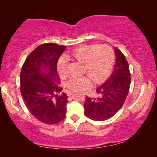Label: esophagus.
Returning <instances> with one entry per match:
<instances>
[{
  "label": "esophagus",
  "mask_w": 157,
  "mask_h": 157,
  "mask_svg": "<svg viewBox=\"0 0 157 157\" xmlns=\"http://www.w3.org/2000/svg\"><path fill=\"white\" fill-rule=\"evenodd\" d=\"M72 94H73L72 92H69V93H67V95H68V96H71V95H72Z\"/></svg>",
  "instance_id": "1"
}]
</instances>
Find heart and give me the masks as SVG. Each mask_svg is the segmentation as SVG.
I'll list each match as a JSON object with an SVG mask.
<instances>
[{
    "label": "heart",
    "mask_w": 157,
    "mask_h": 157,
    "mask_svg": "<svg viewBox=\"0 0 157 157\" xmlns=\"http://www.w3.org/2000/svg\"><path fill=\"white\" fill-rule=\"evenodd\" d=\"M67 56L83 63V72L89 76L71 77L65 84L71 92L89 89L91 80L96 84L103 82L110 72L114 59L113 50L107 44L83 45ZM57 71L62 79L68 76L65 57H61L58 61Z\"/></svg>",
    "instance_id": "obj_1"
}]
</instances>
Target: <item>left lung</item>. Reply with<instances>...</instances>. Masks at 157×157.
Instances as JSON below:
<instances>
[{
    "mask_svg": "<svg viewBox=\"0 0 157 157\" xmlns=\"http://www.w3.org/2000/svg\"><path fill=\"white\" fill-rule=\"evenodd\" d=\"M116 64L112 74L96 89L98 97L85 98L84 114L96 121L108 120L124 105L131 84L129 66L124 54L114 48Z\"/></svg>",
    "mask_w": 157,
    "mask_h": 157,
    "instance_id": "left-lung-1",
    "label": "left lung"
}]
</instances>
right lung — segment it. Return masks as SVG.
Listing matches in <instances>:
<instances>
[{"label":"right lung","instance_id":"1","mask_svg":"<svg viewBox=\"0 0 157 157\" xmlns=\"http://www.w3.org/2000/svg\"><path fill=\"white\" fill-rule=\"evenodd\" d=\"M66 47L39 46L28 56L20 73L21 93L29 112L39 121L55 124L66 117L68 96L61 93L58 59Z\"/></svg>","mask_w":157,"mask_h":157}]
</instances>
